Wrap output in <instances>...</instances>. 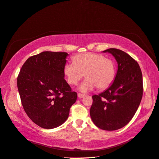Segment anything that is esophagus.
I'll list each match as a JSON object with an SVG mask.
<instances>
[{
  "mask_svg": "<svg viewBox=\"0 0 159 159\" xmlns=\"http://www.w3.org/2000/svg\"><path fill=\"white\" fill-rule=\"evenodd\" d=\"M84 96V95L81 94V93H78V97L79 98H83V97Z\"/></svg>",
  "mask_w": 159,
  "mask_h": 159,
  "instance_id": "34e87169",
  "label": "esophagus"
}]
</instances>
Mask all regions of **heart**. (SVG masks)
I'll return each instance as SVG.
<instances>
[{
  "label": "heart",
  "instance_id": "heart-1",
  "mask_svg": "<svg viewBox=\"0 0 159 159\" xmlns=\"http://www.w3.org/2000/svg\"><path fill=\"white\" fill-rule=\"evenodd\" d=\"M72 61L73 64H66L64 66V75L69 84L76 85L84 75L86 79L79 87L82 92L92 90L95 87L99 90H104L115 80V62L102 54L83 53L73 56Z\"/></svg>",
  "mask_w": 159,
  "mask_h": 159
}]
</instances>
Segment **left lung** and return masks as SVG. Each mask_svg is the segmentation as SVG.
Listing matches in <instances>:
<instances>
[{
    "label": "left lung",
    "mask_w": 159,
    "mask_h": 159,
    "mask_svg": "<svg viewBox=\"0 0 159 159\" xmlns=\"http://www.w3.org/2000/svg\"><path fill=\"white\" fill-rule=\"evenodd\" d=\"M118 69L114 81L107 90L92 97L90 115L93 123L108 131L123 128L132 119L143 95L142 74L139 64L125 52L109 48Z\"/></svg>",
    "instance_id": "8db88e82"
}]
</instances>
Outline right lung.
<instances>
[{"instance_id":"add662e5","label":"right lung","mask_w":159,"mask_h":159,"mask_svg":"<svg viewBox=\"0 0 159 159\" xmlns=\"http://www.w3.org/2000/svg\"><path fill=\"white\" fill-rule=\"evenodd\" d=\"M66 52H43L31 56L17 76L23 107L39 127L52 129L62 125L77 98L64 79Z\"/></svg>"}]
</instances>
